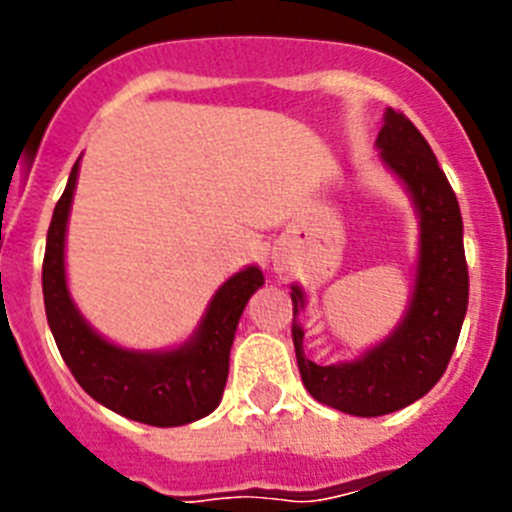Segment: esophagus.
Wrapping results in <instances>:
<instances>
[{
	"mask_svg": "<svg viewBox=\"0 0 512 512\" xmlns=\"http://www.w3.org/2000/svg\"><path fill=\"white\" fill-rule=\"evenodd\" d=\"M274 266H277V269H282V264H279V261H274Z\"/></svg>",
	"mask_w": 512,
	"mask_h": 512,
	"instance_id": "obj_1",
	"label": "esophagus"
}]
</instances>
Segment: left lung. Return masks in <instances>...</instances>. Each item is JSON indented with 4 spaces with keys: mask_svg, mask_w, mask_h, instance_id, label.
Masks as SVG:
<instances>
[{
    "mask_svg": "<svg viewBox=\"0 0 512 512\" xmlns=\"http://www.w3.org/2000/svg\"><path fill=\"white\" fill-rule=\"evenodd\" d=\"M377 148L408 187L420 217L418 274L402 323L356 361L320 366L302 348L297 312L305 307V292L292 284V341L302 384L323 405L359 418L395 413L433 390L454 354L469 302L459 202L428 140L402 112L387 110Z\"/></svg>",
    "mask_w": 512,
    "mask_h": 512,
    "instance_id": "8db88e82",
    "label": "left lung"
}]
</instances>
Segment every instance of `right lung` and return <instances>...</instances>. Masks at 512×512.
Wrapping results in <instances>:
<instances>
[{
    "label": "right lung",
    "instance_id": "add662e5",
    "mask_svg": "<svg viewBox=\"0 0 512 512\" xmlns=\"http://www.w3.org/2000/svg\"><path fill=\"white\" fill-rule=\"evenodd\" d=\"M79 161L53 210L43 259V300L63 361L89 397L138 423L171 428L210 415L223 400L230 346L248 297L264 284L259 266L238 271L217 289L200 328L171 351H130L104 341L81 318L66 287V223Z\"/></svg>",
    "mask_w": 512,
    "mask_h": 512
}]
</instances>
